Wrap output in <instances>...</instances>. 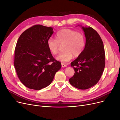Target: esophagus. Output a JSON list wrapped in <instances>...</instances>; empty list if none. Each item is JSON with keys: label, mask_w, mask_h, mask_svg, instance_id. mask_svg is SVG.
<instances>
[{"label": "esophagus", "mask_w": 120, "mask_h": 120, "mask_svg": "<svg viewBox=\"0 0 120 120\" xmlns=\"http://www.w3.org/2000/svg\"><path fill=\"white\" fill-rule=\"evenodd\" d=\"M61 67L63 68H66V67H67V65L65 64L61 63Z\"/></svg>", "instance_id": "1"}]
</instances>
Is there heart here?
Here are the masks:
<instances>
[{"instance_id": "heart-1", "label": "heart", "mask_w": 120, "mask_h": 120, "mask_svg": "<svg viewBox=\"0 0 120 120\" xmlns=\"http://www.w3.org/2000/svg\"><path fill=\"white\" fill-rule=\"evenodd\" d=\"M56 39L50 38L47 41V45L51 53L56 54L59 50L60 45H64V51L60 53L56 59L63 63L70 61L73 56L80 55L85 45V39L80 32L69 28H64L57 32Z\"/></svg>"}]
</instances>
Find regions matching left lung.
I'll return each instance as SVG.
<instances>
[{
  "label": "left lung",
  "instance_id": "8db88e82",
  "mask_svg": "<svg viewBox=\"0 0 120 120\" xmlns=\"http://www.w3.org/2000/svg\"><path fill=\"white\" fill-rule=\"evenodd\" d=\"M81 26L84 32L86 44L80 55L71 63L75 74L69 79L75 88L86 90L95 86L100 80L105 66V53L102 40L91 27Z\"/></svg>",
  "mask_w": 120,
  "mask_h": 120
}]
</instances>
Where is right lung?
<instances>
[{
    "mask_svg": "<svg viewBox=\"0 0 120 120\" xmlns=\"http://www.w3.org/2000/svg\"><path fill=\"white\" fill-rule=\"evenodd\" d=\"M53 33L52 27L35 25L18 39L14 65L20 81L29 89L40 90L48 86L61 68L47 45Z\"/></svg>",
    "mask_w": 120,
    "mask_h": 120,
    "instance_id": "obj_1",
    "label": "right lung"
}]
</instances>
